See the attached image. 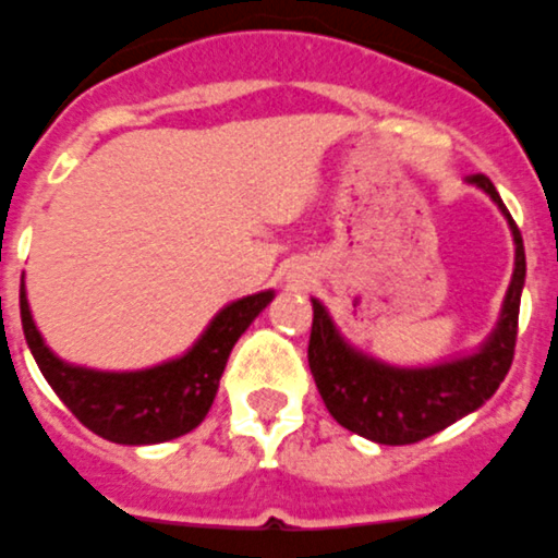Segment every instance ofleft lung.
Here are the masks:
<instances>
[{
    "mask_svg": "<svg viewBox=\"0 0 558 558\" xmlns=\"http://www.w3.org/2000/svg\"><path fill=\"white\" fill-rule=\"evenodd\" d=\"M471 184L492 195L500 207L512 240H515V271L506 289L504 310L480 351L424 368H398L365 356L348 345L322 301L313 298V330H310V372L318 386L327 412L345 430L377 445H412L445 430L468 412L480 410L504 383L518 339V310L526 278L524 240L512 216L500 202L495 184L486 175H471Z\"/></svg>",
    "mask_w": 558,
    "mask_h": 558,
    "instance_id": "left-lung-1",
    "label": "left lung"
}]
</instances>
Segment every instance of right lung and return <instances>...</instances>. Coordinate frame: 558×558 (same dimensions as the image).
<instances>
[{
    "label": "right lung",
    "mask_w": 558,
    "mask_h": 558,
    "mask_svg": "<svg viewBox=\"0 0 558 558\" xmlns=\"http://www.w3.org/2000/svg\"><path fill=\"white\" fill-rule=\"evenodd\" d=\"M271 298L275 292L266 289L233 301L216 313L184 356L143 372H96L58 360L34 325L25 287H20V318L43 377L87 430L117 445H157L202 424L213 407L231 348Z\"/></svg>",
    "instance_id": "1"
}]
</instances>
